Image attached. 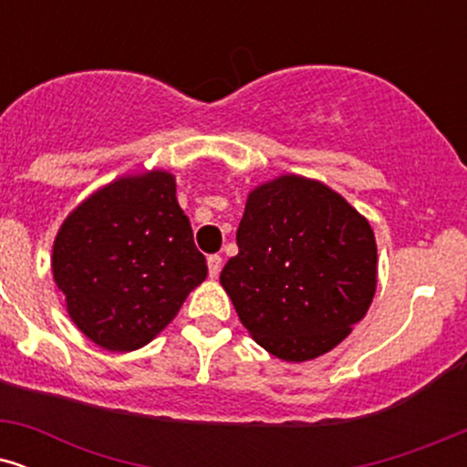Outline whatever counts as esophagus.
Instances as JSON below:
<instances>
[{
	"instance_id": "34e87169",
	"label": "esophagus",
	"mask_w": 467,
	"mask_h": 467,
	"mask_svg": "<svg viewBox=\"0 0 467 467\" xmlns=\"http://www.w3.org/2000/svg\"><path fill=\"white\" fill-rule=\"evenodd\" d=\"M222 265H223L222 256H219V254L208 256V275H211V278L219 276V272H222Z\"/></svg>"
}]
</instances>
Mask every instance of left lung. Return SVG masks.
Masks as SVG:
<instances>
[{
  "label": "left lung",
  "mask_w": 467,
  "mask_h": 467,
  "mask_svg": "<svg viewBox=\"0 0 467 467\" xmlns=\"http://www.w3.org/2000/svg\"><path fill=\"white\" fill-rule=\"evenodd\" d=\"M222 283L272 356L305 362L340 345L378 285V245L356 208L323 182L281 175L256 186Z\"/></svg>",
  "instance_id": "8db88e82"
}]
</instances>
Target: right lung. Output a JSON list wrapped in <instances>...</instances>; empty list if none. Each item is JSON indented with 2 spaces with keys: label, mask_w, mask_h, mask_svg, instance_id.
Here are the masks:
<instances>
[{
  "label": "right lung",
  "mask_w": 467,
  "mask_h": 467,
  "mask_svg": "<svg viewBox=\"0 0 467 467\" xmlns=\"http://www.w3.org/2000/svg\"><path fill=\"white\" fill-rule=\"evenodd\" d=\"M67 314L109 351L151 342L206 278L166 171L118 178L69 213L52 248Z\"/></svg>",
  "instance_id": "add662e5"
}]
</instances>
